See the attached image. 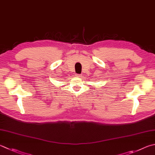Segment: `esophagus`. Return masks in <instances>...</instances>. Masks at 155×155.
<instances>
[{
  "label": "esophagus",
  "instance_id": "1",
  "mask_svg": "<svg viewBox=\"0 0 155 155\" xmlns=\"http://www.w3.org/2000/svg\"><path fill=\"white\" fill-rule=\"evenodd\" d=\"M75 75H76V77H81V75L79 74H76Z\"/></svg>",
  "mask_w": 155,
  "mask_h": 155
}]
</instances>
